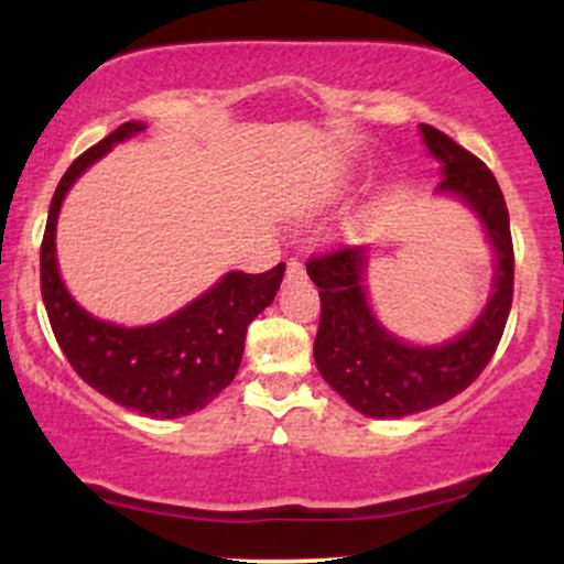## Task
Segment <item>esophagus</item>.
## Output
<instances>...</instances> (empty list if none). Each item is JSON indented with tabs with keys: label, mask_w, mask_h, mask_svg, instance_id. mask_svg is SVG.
<instances>
[{
	"label": "esophagus",
	"mask_w": 564,
	"mask_h": 564,
	"mask_svg": "<svg viewBox=\"0 0 564 564\" xmlns=\"http://www.w3.org/2000/svg\"><path fill=\"white\" fill-rule=\"evenodd\" d=\"M304 275V264L300 260H289L286 264V278L291 281V278H300Z\"/></svg>",
	"instance_id": "obj_1"
}]
</instances>
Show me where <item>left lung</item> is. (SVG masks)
<instances>
[{
	"instance_id": "left-lung-1",
	"label": "left lung",
	"mask_w": 564,
	"mask_h": 564,
	"mask_svg": "<svg viewBox=\"0 0 564 564\" xmlns=\"http://www.w3.org/2000/svg\"><path fill=\"white\" fill-rule=\"evenodd\" d=\"M422 134L432 156L443 164L437 191L471 206L494 243V296L458 339L440 347H413L373 318L364 289L366 246H339L328 254L310 257L307 275L321 294L315 366L355 411L373 419L426 411L467 390L494 358L514 294L509 212L494 172L440 129L422 124Z\"/></svg>"
}]
</instances>
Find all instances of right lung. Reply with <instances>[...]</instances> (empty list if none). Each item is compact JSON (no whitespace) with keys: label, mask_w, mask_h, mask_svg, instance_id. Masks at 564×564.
<instances>
[{"label":"right lung","mask_w":564,"mask_h":564,"mask_svg":"<svg viewBox=\"0 0 564 564\" xmlns=\"http://www.w3.org/2000/svg\"><path fill=\"white\" fill-rule=\"evenodd\" d=\"M142 129L145 124L140 121L113 129L106 140L84 151L57 183L39 260L42 300L63 355L93 390L151 419H177L209 405L236 379L246 328L275 300L286 262L260 275L241 270L228 273L180 313L151 326H113L82 310L57 273V212L68 187L89 164L106 156L113 142Z\"/></svg>","instance_id":"1"}]
</instances>
